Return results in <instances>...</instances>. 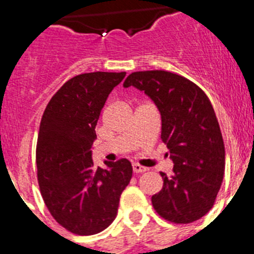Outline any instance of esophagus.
<instances>
[{"mask_svg":"<svg viewBox=\"0 0 254 254\" xmlns=\"http://www.w3.org/2000/svg\"><path fill=\"white\" fill-rule=\"evenodd\" d=\"M132 169H133V173H145L147 170V168L142 167V165H140L137 163H133L132 164Z\"/></svg>","mask_w":254,"mask_h":254,"instance_id":"34e87169","label":"esophagus"}]
</instances>
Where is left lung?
<instances>
[{
	"label": "left lung",
	"mask_w": 254,
	"mask_h": 254,
	"mask_svg": "<svg viewBox=\"0 0 254 254\" xmlns=\"http://www.w3.org/2000/svg\"><path fill=\"white\" fill-rule=\"evenodd\" d=\"M125 87L145 91L161 114V141L174 163L161 172L163 190L151 197L155 211L174 224L205 216L216 201L225 170V147L216 114L205 91L188 78L163 69L132 72Z\"/></svg>",
	"instance_id": "1"
}]
</instances>
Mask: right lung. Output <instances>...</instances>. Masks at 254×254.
<instances>
[{
    "mask_svg": "<svg viewBox=\"0 0 254 254\" xmlns=\"http://www.w3.org/2000/svg\"><path fill=\"white\" fill-rule=\"evenodd\" d=\"M126 72H89L69 78L52 96L40 121L37 176L53 219L77 235L103 232L117 216L132 178L127 159L94 165L91 146L103 107Z\"/></svg>",
    "mask_w": 254,
    "mask_h": 254,
    "instance_id": "1",
    "label": "right lung"
}]
</instances>
